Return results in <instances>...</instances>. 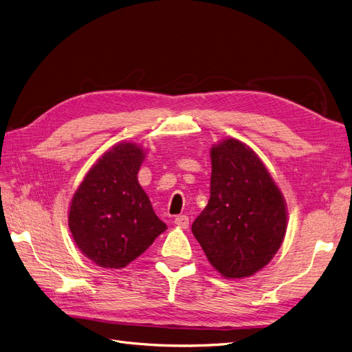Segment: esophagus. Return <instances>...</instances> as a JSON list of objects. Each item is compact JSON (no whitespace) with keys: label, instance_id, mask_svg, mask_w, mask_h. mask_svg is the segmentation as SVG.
Returning a JSON list of instances; mask_svg holds the SVG:
<instances>
[{"label":"esophagus","instance_id":"34e87169","mask_svg":"<svg viewBox=\"0 0 352 352\" xmlns=\"http://www.w3.org/2000/svg\"><path fill=\"white\" fill-rule=\"evenodd\" d=\"M174 223L179 228H188V226H190V220H188L187 216H178V217H175Z\"/></svg>","mask_w":352,"mask_h":352}]
</instances>
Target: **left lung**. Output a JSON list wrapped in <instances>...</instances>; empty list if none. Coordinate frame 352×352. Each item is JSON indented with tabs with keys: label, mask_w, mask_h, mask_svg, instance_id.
I'll use <instances>...</instances> for the list:
<instances>
[{
	"label": "left lung",
	"mask_w": 352,
	"mask_h": 352,
	"mask_svg": "<svg viewBox=\"0 0 352 352\" xmlns=\"http://www.w3.org/2000/svg\"><path fill=\"white\" fill-rule=\"evenodd\" d=\"M210 157V200L191 230L221 276L249 278L272 261L285 239V198L246 144L224 140Z\"/></svg>",
	"instance_id": "obj_1"
}]
</instances>
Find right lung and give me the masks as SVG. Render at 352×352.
<instances>
[{
	"instance_id": "right-lung-1",
	"label": "right lung",
	"mask_w": 352,
	"mask_h": 352,
	"mask_svg": "<svg viewBox=\"0 0 352 352\" xmlns=\"http://www.w3.org/2000/svg\"><path fill=\"white\" fill-rule=\"evenodd\" d=\"M145 151L120 142L90 168L69 210V228L80 252L100 267L122 269L166 230L142 187Z\"/></svg>"
}]
</instances>
